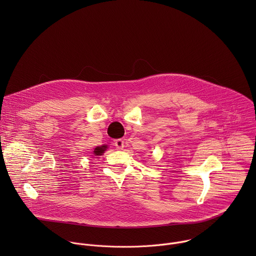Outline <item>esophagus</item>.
I'll return each instance as SVG.
<instances>
[{
    "label": "esophagus",
    "mask_w": 256,
    "mask_h": 256,
    "mask_svg": "<svg viewBox=\"0 0 256 256\" xmlns=\"http://www.w3.org/2000/svg\"><path fill=\"white\" fill-rule=\"evenodd\" d=\"M114 146H116V148L118 149V150H122L124 149V140H116V142H114Z\"/></svg>",
    "instance_id": "34e87169"
}]
</instances>
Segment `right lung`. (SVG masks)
<instances>
[{"instance_id": "obj_1", "label": "right lung", "mask_w": 256, "mask_h": 256, "mask_svg": "<svg viewBox=\"0 0 256 256\" xmlns=\"http://www.w3.org/2000/svg\"><path fill=\"white\" fill-rule=\"evenodd\" d=\"M106 149V146H101V147H96L94 149V154L95 156H98V155H102V153H104Z\"/></svg>"}]
</instances>
